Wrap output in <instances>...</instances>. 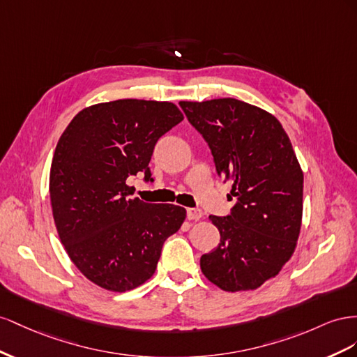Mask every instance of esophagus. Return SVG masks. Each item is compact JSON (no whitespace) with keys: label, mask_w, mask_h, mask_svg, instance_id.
<instances>
[{"label":"esophagus","mask_w":357,"mask_h":357,"mask_svg":"<svg viewBox=\"0 0 357 357\" xmlns=\"http://www.w3.org/2000/svg\"><path fill=\"white\" fill-rule=\"evenodd\" d=\"M187 217H188V220L199 221L203 217V212L199 208H190V209H187Z\"/></svg>","instance_id":"1"}]
</instances>
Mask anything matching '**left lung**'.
<instances>
[{"instance_id": "1", "label": "left lung", "mask_w": 357, "mask_h": 357, "mask_svg": "<svg viewBox=\"0 0 357 357\" xmlns=\"http://www.w3.org/2000/svg\"><path fill=\"white\" fill-rule=\"evenodd\" d=\"M190 124L208 142L236 199L227 217L209 215L218 247L203 254L205 277L226 291L254 290L275 277L296 248L303 173L291 142L269 112L236 98L181 101Z\"/></svg>"}]
</instances>
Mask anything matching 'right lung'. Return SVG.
<instances>
[{
    "label": "right lung",
    "mask_w": 357,
    "mask_h": 357,
    "mask_svg": "<svg viewBox=\"0 0 357 357\" xmlns=\"http://www.w3.org/2000/svg\"><path fill=\"white\" fill-rule=\"evenodd\" d=\"M184 119L169 101L124 98L89 106L59 137L49 176L55 226L68 257L97 286L127 291L157 269L165 241L187 212L131 199L157 140Z\"/></svg>",
    "instance_id": "right-lung-1"
}]
</instances>
